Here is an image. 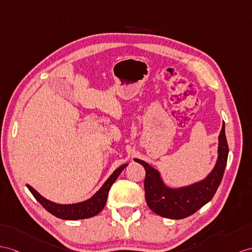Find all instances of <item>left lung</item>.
<instances>
[{
  "label": "left lung",
  "instance_id": "obj_1",
  "mask_svg": "<svg viewBox=\"0 0 252 252\" xmlns=\"http://www.w3.org/2000/svg\"><path fill=\"white\" fill-rule=\"evenodd\" d=\"M218 159L216 165L205 180L183 188H169L161 181L160 174L140 159L134 161L145 169V200L151 210L159 216L170 219H183L194 214L210 202L221 183L228 160L229 146L224 132V123L219 134Z\"/></svg>",
  "mask_w": 252,
  "mask_h": 252
}]
</instances>
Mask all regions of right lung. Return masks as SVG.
Instances as JSON below:
<instances>
[{"label": "right lung", "mask_w": 252, "mask_h": 252, "mask_svg": "<svg viewBox=\"0 0 252 252\" xmlns=\"http://www.w3.org/2000/svg\"><path fill=\"white\" fill-rule=\"evenodd\" d=\"M126 165L127 164H123L120 168L116 169L111 174V176L106 181V183L103 184L102 187L98 190L91 199L76 204L54 203V202L45 199L42 195H40L36 191L33 187H31L30 185H27V187L29 188L30 191L32 192L34 198L44 206L45 210H47L49 213H51L53 216L65 220L85 219L96 216L98 213H100L102 211V208L106 205L110 187L112 186V184L116 181V179H118L122 171L126 168Z\"/></svg>", "instance_id": "add662e5"}]
</instances>
